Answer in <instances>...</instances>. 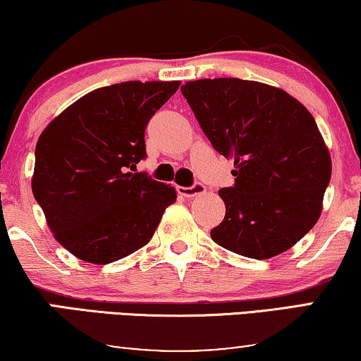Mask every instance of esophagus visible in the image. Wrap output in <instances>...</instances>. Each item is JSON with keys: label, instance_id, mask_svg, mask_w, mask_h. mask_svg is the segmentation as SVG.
Masks as SVG:
<instances>
[{"label": "esophagus", "instance_id": "34e87169", "mask_svg": "<svg viewBox=\"0 0 361 361\" xmlns=\"http://www.w3.org/2000/svg\"><path fill=\"white\" fill-rule=\"evenodd\" d=\"M205 190H207L205 185L200 184V182H195V184L190 185V187H177V192H179L182 197H187V199H189V197H195V195L204 194Z\"/></svg>", "mask_w": 361, "mask_h": 361}]
</instances>
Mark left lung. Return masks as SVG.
I'll list each match as a JSON object with an SVG mask.
<instances>
[{"label":"left lung","instance_id":"obj_1","mask_svg":"<svg viewBox=\"0 0 361 361\" xmlns=\"http://www.w3.org/2000/svg\"><path fill=\"white\" fill-rule=\"evenodd\" d=\"M180 92L215 151L235 159L212 240L246 258L284 253L317 224L332 176L314 116L289 93L253 80L204 78Z\"/></svg>","mask_w":361,"mask_h":361}]
</instances>
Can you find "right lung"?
Here are the masks:
<instances>
[{
  "instance_id": "1",
  "label": "right lung",
  "mask_w": 361,
  "mask_h": 361,
  "mask_svg": "<svg viewBox=\"0 0 361 361\" xmlns=\"http://www.w3.org/2000/svg\"><path fill=\"white\" fill-rule=\"evenodd\" d=\"M180 82L97 88L49 123L36 145L32 194L56 240L78 259L108 264L152 238L176 189L135 172L151 116Z\"/></svg>"
}]
</instances>
